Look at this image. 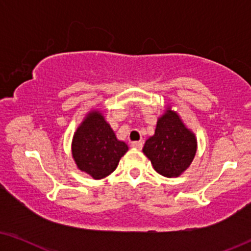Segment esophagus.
Listing matches in <instances>:
<instances>
[{
	"label": "esophagus",
	"instance_id": "esophagus-1",
	"mask_svg": "<svg viewBox=\"0 0 251 251\" xmlns=\"http://www.w3.org/2000/svg\"><path fill=\"white\" fill-rule=\"evenodd\" d=\"M143 144H144V142H142V140H140V142H132L131 143V146L132 149H136V150H142V147H143Z\"/></svg>",
	"mask_w": 251,
	"mask_h": 251
}]
</instances>
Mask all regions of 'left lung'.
Instances as JSON below:
<instances>
[{"instance_id":"8db88e82","label":"left lung","mask_w":251,"mask_h":251,"mask_svg":"<svg viewBox=\"0 0 251 251\" xmlns=\"http://www.w3.org/2000/svg\"><path fill=\"white\" fill-rule=\"evenodd\" d=\"M143 152L160 175L178 177L194 159L197 139L177 113L168 109L157 121L154 136L146 140Z\"/></svg>"}]
</instances>
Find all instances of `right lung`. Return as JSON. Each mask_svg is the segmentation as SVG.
Returning <instances> with one entry per match:
<instances>
[{
    "label": "right lung",
    "mask_w": 251,
    "mask_h": 251,
    "mask_svg": "<svg viewBox=\"0 0 251 251\" xmlns=\"http://www.w3.org/2000/svg\"><path fill=\"white\" fill-rule=\"evenodd\" d=\"M126 151V144L116 139L114 131L99 112L89 113L72 143V154L77 168L95 179L112 174Z\"/></svg>",
    "instance_id": "right-lung-1"
}]
</instances>
